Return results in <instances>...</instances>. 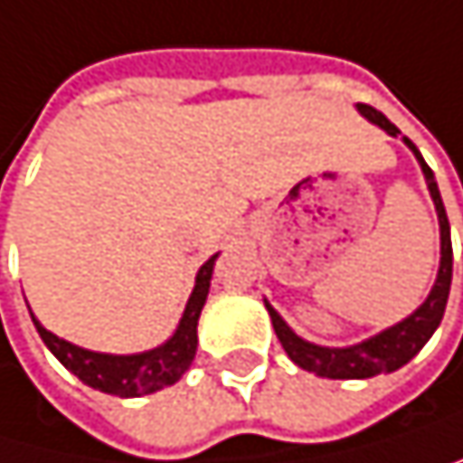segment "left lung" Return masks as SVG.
I'll return each mask as SVG.
<instances>
[{"mask_svg": "<svg viewBox=\"0 0 463 463\" xmlns=\"http://www.w3.org/2000/svg\"><path fill=\"white\" fill-rule=\"evenodd\" d=\"M359 115L368 118L371 123H376L379 128H384L390 137H398L401 131L373 107L368 104H356ZM403 142L411 147V153L417 156L420 167H422V175L428 181V192L434 197V205H437V213H439V239H442V260H439V274H437V282L428 293V299L409 316L403 318L401 324L379 332L376 337H368L356 345H348V348H326V345H316V343H307L296 335L282 318L279 313L266 302V310L271 316V324H274V332L285 348V354L296 362L299 368L310 371V373H318V376H326V379H371V376H379V373H392L398 368H403L406 362L428 343L445 316V305H448V296H450V279H453V244H450V222H448V213H445V205H442V194H439V186L434 181V173L431 167L422 161L420 150L414 147V142L409 137H403Z\"/></svg>", "mask_w": 463, "mask_h": 463, "instance_id": "left-lung-1", "label": "left lung"}]
</instances>
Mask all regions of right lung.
<instances>
[{
	"label": "right lung",
	"mask_w": 463,
	"mask_h": 463,
	"mask_svg": "<svg viewBox=\"0 0 463 463\" xmlns=\"http://www.w3.org/2000/svg\"><path fill=\"white\" fill-rule=\"evenodd\" d=\"M219 255L208 258L194 279V290L186 302L184 318L175 329V335L161 343L158 348L142 351V354H98V351H87L79 348L57 335H52L46 326H41V321L32 316V324H35L38 335L43 337V343L49 345V351L62 362V365L79 376L87 387L101 390L109 395H120V398H137V395H147L156 390H164L175 384L194 362L197 354V321L203 313V305L208 299V288H211V274H213V263Z\"/></svg>",
	"instance_id": "add662e5"
}]
</instances>
